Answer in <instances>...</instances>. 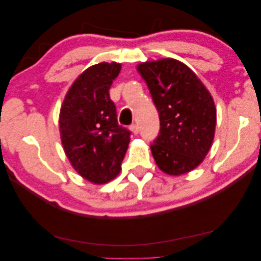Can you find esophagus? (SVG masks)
<instances>
[{"mask_svg":"<svg viewBox=\"0 0 261 261\" xmlns=\"http://www.w3.org/2000/svg\"><path fill=\"white\" fill-rule=\"evenodd\" d=\"M130 130L133 132L134 134H139V130H140V129H139V126L135 125V123H134V125L130 126Z\"/></svg>","mask_w":261,"mask_h":261,"instance_id":"34e87169","label":"esophagus"}]
</instances>
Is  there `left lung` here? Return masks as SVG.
I'll return each instance as SVG.
<instances>
[{"instance_id":"1","label":"left lung","mask_w":261,"mask_h":261,"mask_svg":"<svg viewBox=\"0 0 261 261\" xmlns=\"http://www.w3.org/2000/svg\"><path fill=\"white\" fill-rule=\"evenodd\" d=\"M138 71L158 108L160 132L150 144L158 167L178 176L200 164L215 136L216 107L194 72L172 58L146 62Z\"/></svg>"}]
</instances>
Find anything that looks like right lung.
<instances>
[{"mask_svg": "<svg viewBox=\"0 0 261 261\" xmlns=\"http://www.w3.org/2000/svg\"><path fill=\"white\" fill-rule=\"evenodd\" d=\"M121 65L100 63L72 84L59 114L62 143L72 167L95 184L110 182L121 170L130 132L120 126L110 87Z\"/></svg>", "mask_w": 261, "mask_h": 261, "instance_id": "add662e5", "label": "right lung"}]
</instances>
